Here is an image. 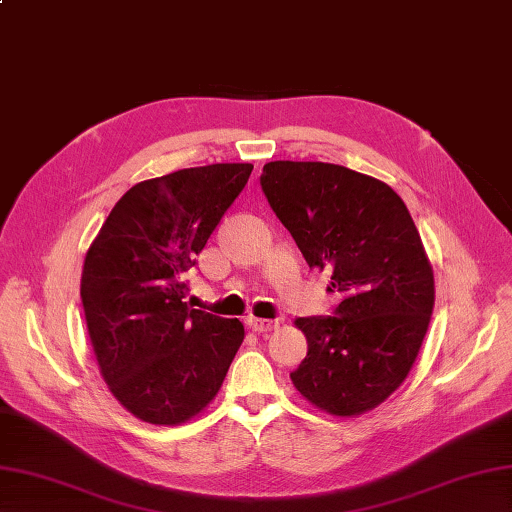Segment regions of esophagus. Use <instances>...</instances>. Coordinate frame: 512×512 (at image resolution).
<instances>
[{"label": "esophagus", "mask_w": 512, "mask_h": 512, "mask_svg": "<svg viewBox=\"0 0 512 512\" xmlns=\"http://www.w3.org/2000/svg\"><path fill=\"white\" fill-rule=\"evenodd\" d=\"M247 326L252 328L254 332H271L280 326L278 319H258V317H249Z\"/></svg>", "instance_id": "esophagus-1"}]
</instances>
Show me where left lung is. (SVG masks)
Masks as SVG:
<instances>
[{
    "label": "left lung",
    "mask_w": 512,
    "mask_h": 512,
    "mask_svg": "<svg viewBox=\"0 0 512 512\" xmlns=\"http://www.w3.org/2000/svg\"><path fill=\"white\" fill-rule=\"evenodd\" d=\"M265 197L308 267L330 269L334 317H299L308 354L291 380L323 413L354 417L400 386L428 332L434 273L402 197L330 162H267Z\"/></svg>",
    "instance_id": "8db88e82"
}]
</instances>
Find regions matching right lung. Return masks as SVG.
<instances>
[{"label": "right lung", "mask_w": 512, "mask_h": 512, "mask_svg": "<svg viewBox=\"0 0 512 512\" xmlns=\"http://www.w3.org/2000/svg\"><path fill=\"white\" fill-rule=\"evenodd\" d=\"M252 169L219 162L134 184L86 252L80 297L99 373L136 419H193L239 352L243 323L186 306L184 273Z\"/></svg>", "instance_id": "add662e5"}]
</instances>
